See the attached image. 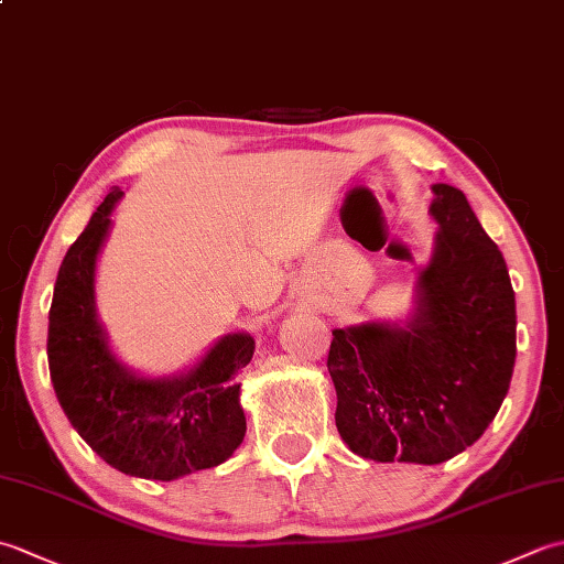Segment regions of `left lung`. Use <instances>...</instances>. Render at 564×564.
Here are the masks:
<instances>
[{"label": "left lung", "instance_id": "8db88e82", "mask_svg": "<svg viewBox=\"0 0 564 564\" xmlns=\"http://www.w3.org/2000/svg\"><path fill=\"white\" fill-rule=\"evenodd\" d=\"M434 251L404 319L332 329L337 429L356 455L438 465L492 424L517 361L507 261L460 188L434 184Z\"/></svg>", "mask_w": 564, "mask_h": 564}]
</instances>
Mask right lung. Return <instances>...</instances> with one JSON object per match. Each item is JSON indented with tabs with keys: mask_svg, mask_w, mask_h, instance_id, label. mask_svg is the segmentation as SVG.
<instances>
[{
	"mask_svg": "<svg viewBox=\"0 0 564 564\" xmlns=\"http://www.w3.org/2000/svg\"><path fill=\"white\" fill-rule=\"evenodd\" d=\"M121 198V188L104 198L59 263L47 364L59 406L94 453L130 477L170 482L225 463L245 441L235 376L254 337L225 334L191 368L158 378L116 356L97 313V261Z\"/></svg>",
	"mask_w": 564,
	"mask_h": 564,
	"instance_id": "add662e5",
	"label": "right lung"
}]
</instances>
